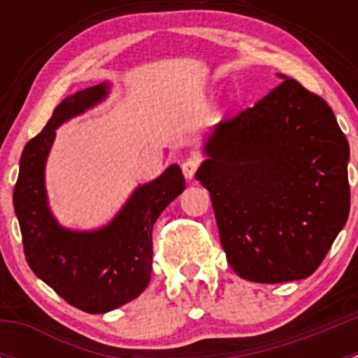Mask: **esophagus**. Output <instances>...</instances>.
<instances>
[{
  "mask_svg": "<svg viewBox=\"0 0 358 358\" xmlns=\"http://www.w3.org/2000/svg\"><path fill=\"white\" fill-rule=\"evenodd\" d=\"M199 166H201V157L195 156V154H192V156H188V157H186V159L181 163L182 173H185L186 179H194V176H195V173H197Z\"/></svg>",
  "mask_w": 358,
  "mask_h": 358,
  "instance_id": "34e87169",
  "label": "esophagus"
}]
</instances>
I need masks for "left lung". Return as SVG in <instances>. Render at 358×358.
Wrapping results in <instances>:
<instances>
[{
  "label": "left lung",
  "instance_id": "obj_1",
  "mask_svg": "<svg viewBox=\"0 0 358 358\" xmlns=\"http://www.w3.org/2000/svg\"><path fill=\"white\" fill-rule=\"evenodd\" d=\"M281 84L217 125L195 177L243 280L283 283L322 264L350 215V145L319 94Z\"/></svg>",
  "mask_w": 358,
  "mask_h": 358
}]
</instances>
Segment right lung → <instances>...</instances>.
Instances as JSON below:
<instances>
[{
	"instance_id": "1",
	"label": "right lung",
	"mask_w": 358,
	"mask_h": 358,
	"mask_svg": "<svg viewBox=\"0 0 358 358\" xmlns=\"http://www.w3.org/2000/svg\"><path fill=\"white\" fill-rule=\"evenodd\" d=\"M103 96L106 85L100 84L62 100L46 127L24 147L14 186V208L28 265L69 305L90 314L118 308L147 289L152 273V227L185 189L181 169L172 164L163 176L136 189L103 229L77 233L55 222L44 189V163L55 131Z\"/></svg>"
}]
</instances>
